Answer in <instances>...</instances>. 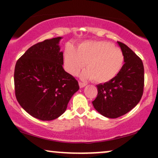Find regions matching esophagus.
<instances>
[{
	"label": "esophagus",
	"instance_id": "34e87169",
	"mask_svg": "<svg viewBox=\"0 0 158 158\" xmlns=\"http://www.w3.org/2000/svg\"><path fill=\"white\" fill-rule=\"evenodd\" d=\"M79 87H80V88H84L85 85H86L85 83L81 82V81H79Z\"/></svg>",
	"mask_w": 158,
	"mask_h": 158
}]
</instances>
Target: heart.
I'll return each instance as SVG.
<instances>
[{
	"label": "heart",
	"instance_id": "heart-1",
	"mask_svg": "<svg viewBox=\"0 0 158 158\" xmlns=\"http://www.w3.org/2000/svg\"><path fill=\"white\" fill-rule=\"evenodd\" d=\"M67 70L72 75H77L85 68L81 74L83 79H93L98 83L111 80L120 71L124 56L119 48L107 41H87L81 44L78 50L68 45L64 50Z\"/></svg>",
	"mask_w": 158,
	"mask_h": 158
}]
</instances>
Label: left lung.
Instances as JSON below:
<instances>
[{"label":"left lung","mask_w":158,"mask_h":158,"mask_svg":"<svg viewBox=\"0 0 158 158\" xmlns=\"http://www.w3.org/2000/svg\"><path fill=\"white\" fill-rule=\"evenodd\" d=\"M124 56L125 64L111 80L97 85V97L92 102L104 117L117 118L138 104L144 89V67L138 56L120 41H117Z\"/></svg>","instance_id":"obj_1"}]
</instances>
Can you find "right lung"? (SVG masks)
I'll list each match as a JSON object with an SVG mask.
<instances>
[{
  "label": "right lung",
  "mask_w": 158,
  "mask_h": 158,
  "mask_svg": "<svg viewBox=\"0 0 158 158\" xmlns=\"http://www.w3.org/2000/svg\"><path fill=\"white\" fill-rule=\"evenodd\" d=\"M61 39L32 45L15 64L16 99L27 113L41 120L61 116L79 89L77 79L63 69V52L59 46Z\"/></svg>",
  "instance_id": "right-lung-1"
}]
</instances>
